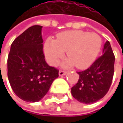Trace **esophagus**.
<instances>
[{
    "instance_id": "34e87169",
    "label": "esophagus",
    "mask_w": 123,
    "mask_h": 123,
    "mask_svg": "<svg viewBox=\"0 0 123 123\" xmlns=\"http://www.w3.org/2000/svg\"><path fill=\"white\" fill-rule=\"evenodd\" d=\"M66 73H67V72L65 71V70H62L59 71V75H61V76H62V75H65Z\"/></svg>"
}]
</instances>
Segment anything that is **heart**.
<instances>
[{
	"instance_id": "heart-1",
	"label": "heart",
	"mask_w": 123,
	"mask_h": 123,
	"mask_svg": "<svg viewBox=\"0 0 123 123\" xmlns=\"http://www.w3.org/2000/svg\"><path fill=\"white\" fill-rule=\"evenodd\" d=\"M102 39L98 34L83 31H68L58 35L56 40L48 38L44 45V53L48 62L55 65L67 50L69 58L65 66L75 65L78 69L90 66L98 56Z\"/></svg>"
}]
</instances>
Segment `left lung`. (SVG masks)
<instances>
[{
  "label": "left lung",
  "instance_id": "left-lung-1",
  "mask_svg": "<svg viewBox=\"0 0 123 123\" xmlns=\"http://www.w3.org/2000/svg\"><path fill=\"white\" fill-rule=\"evenodd\" d=\"M115 55L109 41L104 45L103 55L87 69L78 72L79 79L71 88L72 95L80 103L90 104L103 98L108 92L114 75Z\"/></svg>",
  "mask_w": 123,
  "mask_h": 123
}]
</instances>
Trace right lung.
<instances>
[{
  "instance_id": "add662e5",
  "label": "right lung",
  "mask_w": 123,
  "mask_h": 123,
  "mask_svg": "<svg viewBox=\"0 0 123 123\" xmlns=\"http://www.w3.org/2000/svg\"><path fill=\"white\" fill-rule=\"evenodd\" d=\"M41 25H33L16 37L8 57V78L15 94L37 102L48 92L59 70L49 66L43 50Z\"/></svg>"
}]
</instances>
